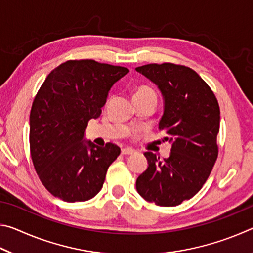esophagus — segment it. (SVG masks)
Segmentation results:
<instances>
[{
	"label": "esophagus",
	"mask_w": 253,
	"mask_h": 253,
	"mask_svg": "<svg viewBox=\"0 0 253 253\" xmlns=\"http://www.w3.org/2000/svg\"><path fill=\"white\" fill-rule=\"evenodd\" d=\"M135 153V149H132L130 147H125L122 149V154L123 155H131V154Z\"/></svg>",
	"instance_id": "obj_1"
}]
</instances>
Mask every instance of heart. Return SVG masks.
<instances>
[{
    "instance_id": "b5f03b06",
    "label": "heart",
    "mask_w": 253,
    "mask_h": 253,
    "mask_svg": "<svg viewBox=\"0 0 253 253\" xmlns=\"http://www.w3.org/2000/svg\"><path fill=\"white\" fill-rule=\"evenodd\" d=\"M136 98H154V99H156V92L148 85H138L134 90V95H132V99H136Z\"/></svg>"
}]
</instances>
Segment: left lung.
I'll return each mask as SVG.
<instances>
[{
	"label": "left lung",
	"instance_id": "8db88e82",
	"mask_svg": "<svg viewBox=\"0 0 253 253\" xmlns=\"http://www.w3.org/2000/svg\"><path fill=\"white\" fill-rule=\"evenodd\" d=\"M155 84L164 98L158 129L172 143L162 160L144 154L148 168L136 181L139 195L160 207H176L202 188L219 154L220 107L209 84L191 68L165 62L137 67Z\"/></svg>",
	"mask_w": 253,
	"mask_h": 253
}]
</instances>
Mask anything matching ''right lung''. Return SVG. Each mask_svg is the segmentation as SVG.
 Segmentation results:
<instances>
[{"mask_svg": "<svg viewBox=\"0 0 253 253\" xmlns=\"http://www.w3.org/2000/svg\"><path fill=\"white\" fill-rule=\"evenodd\" d=\"M128 72L95 60H69L42 84L30 113V152L40 181L55 198L84 202L101 190L121 148L84 142V130L100 116L113 84Z\"/></svg>", "mask_w": 253, "mask_h": 253, "instance_id": "right-lung-1", "label": "right lung"}]
</instances>
